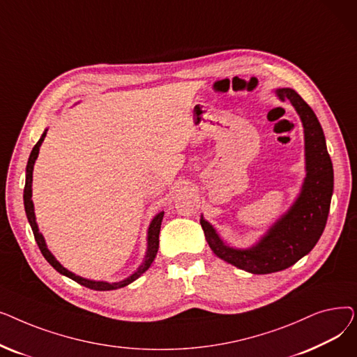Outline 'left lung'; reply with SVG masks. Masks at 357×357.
I'll return each instance as SVG.
<instances>
[{
    "label": "left lung",
    "instance_id": "8db88e82",
    "mask_svg": "<svg viewBox=\"0 0 357 357\" xmlns=\"http://www.w3.org/2000/svg\"><path fill=\"white\" fill-rule=\"evenodd\" d=\"M276 92L280 100L292 102L304 126L307 178L301 194L291 210L249 250L226 246L210 224L201 218L211 250L236 268L256 275L284 271L312 250L327 224L334 183L326 137L314 111L294 89L282 88Z\"/></svg>",
    "mask_w": 357,
    "mask_h": 357
}]
</instances>
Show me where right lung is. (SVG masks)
<instances>
[{"label":"right lung","instance_id":"1","mask_svg":"<svg viewBox=\"0 0 357 357\" xmlns=\"http://www.w3.org/2000/svg\"><path fill=\"white\" fill-rule=\"evenodd\" d=\"M46 137V131L42 135L40 140L37 142L31 150L30 153V158H29V162H27V167H26V185H24V208H26V214H27V218H29V222L31 226V230H33V234H34V238H36V243L37 246H39L42 255L45 256V259L49 261V264L58 271L59 273L73 279L75 282H78L79 285H84L89 289H96V291H111V289H119V288H123L128 284L133 282V280H136L142 273H144L149 266L152 265L153 259L156 257V253H158V249H159V233H160V226H162V220H163V211L159 213L152 224H150L149 227V238H147V256H146V260L144 264L137 269V272H135L133 275H131L130 278L121 280V282H116V284H108V282H96V280H89V279H84L81 276H77L75 273L69 272L68 269H65L58 260H56L53 257V255L47 250L46 248V243H45V238L43 236L39 233V229H37V224H36V217H34V208H33V201H31V181H33V166H34V162L37 159V155H39V149H40V144L42 142L45 140Z\"/></svg>","mask_w":357,"mask_h":357}]
</instances>
